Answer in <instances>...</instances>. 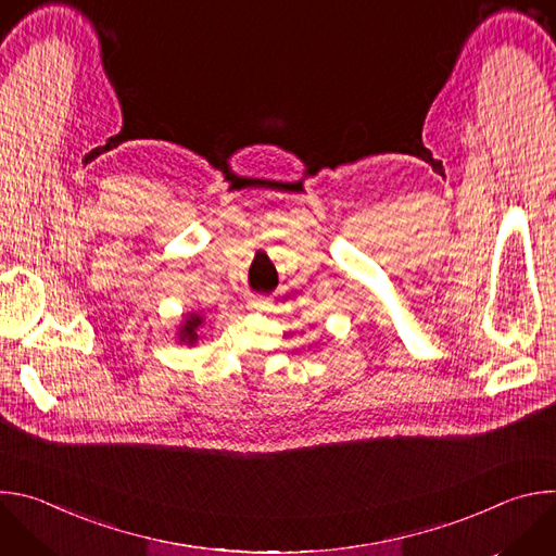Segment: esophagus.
<instances>
[{"mask_svg":"<svg viewBox=\"0 0 556 556\" xmlns=\"http://www.w3.org/2000/svg\"><path fill=\"white\" fill-rule=\"evenodd\" d=\"M270 303H268V299H262V296H255L253 301H251V307L253 309H266Z\"/></svg>","mask_w":556,"mask_h":556,"instance_id":"34e87169","label":"esophagus"}]
</instances>
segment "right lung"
I'll return each instance as SVG.
<instances>
[{
  "instance_id": "1",
  "label": "right lung",
  "mask_w": 556,
  "mask_h": 556,
  "mask_svg": "<svg viewBox=\"0 0 556 556\" xmlns=\"http://www.w3.org/2000/svg\"><path fill=\"white\" fill-rule=\"evenodd\" d=\"M202 316L200 314H195V312H191V314H187L185 316V324L180 326V330H178V339H180V343H187V345H193L195 341H198V328L202 326Z\"/></svg>"
}]
</instances>
